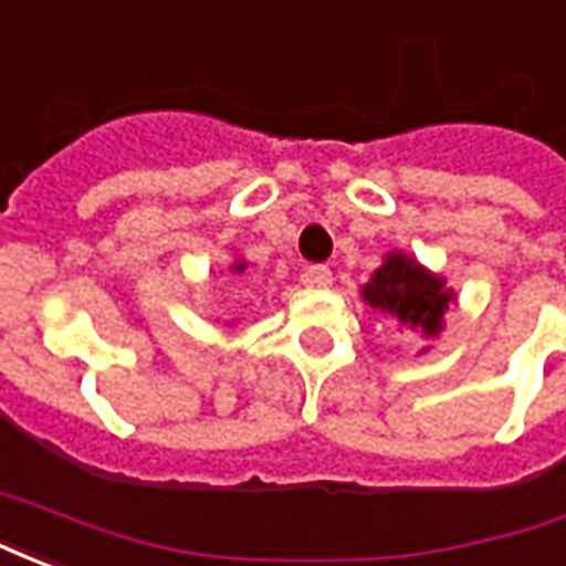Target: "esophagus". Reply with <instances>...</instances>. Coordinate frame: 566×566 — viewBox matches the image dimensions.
<instances>
[{
  "label": "esophagus",
  "instance_id": "1",
  "mask_svg": "<svg viewBox=\"0 0 566 566\" xmlns=\"http://www.w3.org/2000/svg\"><path fill=\"white\" fill-rule=\"evenodd\" d=\"M303 279H306L308 287H331L333 272H331V266H324V263H315V266H308Z\"/></svg>",
  "mask_w": 566,
  "mask_h": 566
}]
</instances>
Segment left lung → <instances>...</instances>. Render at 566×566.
Returning <instances> with one entry per match:
<instances>
[{"mask_svg": "<svg viewBox=\"0 0 566 566\" xmlns=\"http://www.w3.org/2000/svg\"><path fill=\"white\" fill-rule=\"evenodd\" d=\"M360 294L367 300V306L391 315L400 327L421 333L427 339L439 336L442 318L454 300V294L446 287V279L427 272L418 260L406 258L400 251L385 258V263L373 272V279L364 284Z\"/></svg>", "mask_w": 566, "mask_h": 566, "instance_id": "obj_1", "label": "left lung"}]
</instances>
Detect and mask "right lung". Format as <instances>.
I'll return each mask as SVG.
<instances>
[{"label": "right lung", "mask_w": 566, "mask_h": 566, "mask_svg": "<svg viewBox=\"0 0 566 566\" xmlns=\"http://www.w3.org/2000/svg\"><path fill=\"white\" fill-rule=\"evenodd\" d=\"M230 270H233V272H245V263H233Z\"/></svg>", "instance_id": "1"}]
</instances>
